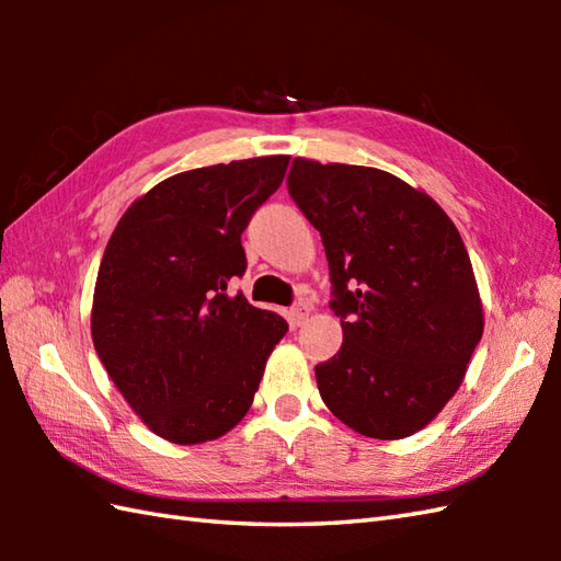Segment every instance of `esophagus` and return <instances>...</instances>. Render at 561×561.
<instances>
[{
	"instance_id": "esophagus-1",
	"label": "esophagus",
	"mask_w": 561,
	"mask_h": 561,
	"mask_svg": "<svg viewBox=\"0 0 561 561\" xmlns=\"http://www.w3.org/2000/svg\"><path fill=\"white\" fill-rule=\"evenodd\" d=\"M308 313H311V306H308L306 301H299V304H294L289 308V318H291L294 325H304V320L308 318Z\"/></svg>"
}]
</instances>
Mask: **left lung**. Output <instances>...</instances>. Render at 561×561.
<instances>
[{
  "instance_id": "1",
  "label": "left lung",
  "mask_w": 561,
  "mask_h": 561,
  "mask_svg": "<svg viewBox=\"0 0 561 561\" xmlns=\"http://www.w3.org/2000/svg\"><path fill=\"white\" fill-rule=\"evenodd\" d=\"M291 199L320 231L342 347L320 398L371 438H404L444 410L482 340V301L456 224L400 178L294 159Z\"/></svg>"
}]
</instances>
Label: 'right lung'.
Wrapping results in <instances>:
<instances>
[{
  "mask_svg": "<svg viewBox=\"0 0 561 561\" xmlns=\"http://www.w3.org/2000/svg\"><path fill=\"white\" fill-rule=\"evenodd\" d=\"M289 157L165 178L117 221L99 267L91 337L129 408L171 444L224 436L253 404L287 320L229 294L241 233Z\"/></svg>",
  "mask_w": 561,
  "mask_h": 561,
  "instance_id": "right-lung-1",
  "label": "right lung"
}]
</instances>
